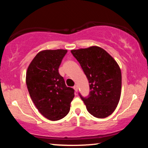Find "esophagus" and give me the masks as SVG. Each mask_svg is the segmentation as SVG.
<instances>
[{
	"instance_id": "esophagus-1",
	"label": "esophagus",
	"mask_w": 148,
	"mask_h": 148,
	"mask_svg": "<svg viewBox=\"0 0 148 148\" xmlns=\"http://www.w3.org/2000/svg\"><path fill=\"white\" fill-rule=\"evenodd\" d=\"M74 89L75 90V91L76 92H77L78 91V86L77 85H75L74 86Z\"/></svg>"
}]
</instances>
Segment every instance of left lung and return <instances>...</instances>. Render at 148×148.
<instances>
[{
    "label": "left lung",
    "instance_id": "obj_1",
    "mask_svg": "<svg viewBox=\"0 0 148 148\" xmlns=\"http://www.w3.org/2000/svg\"><path fill=\"white\" fill-rule=\"evenodd\" d=\"M89 83L87 97L79 95L87 111L96 118L111 115L119 103L121 94L122 75L114 58L99 47L72 50Z\"/></svg>",
    "mask_w": 148,
    "mask_h": 148
}]
</instances>
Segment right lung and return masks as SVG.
I'll use <instances>...</instances> for the list:
<instances>
[{
	"mask_svg": "<svg viewBox=\"0 0 148 148\" xmlns=\"http://www.w3.org/2000/svg\"><path fill=\"white\" fill-rule=\"evenodd\" d=\"M67 50L39 52L28 66L26 85L40 113L50 121H59L70 112L74 90L68 87L58 69Z\"/></svg>",
	"mask_w": 148,
	"mask_h": 148,
	"instance_id": "right-lung-1",
	"label": "right lung"
}]
</instances>
